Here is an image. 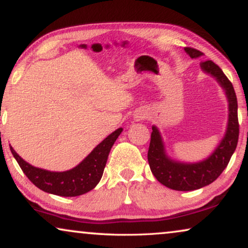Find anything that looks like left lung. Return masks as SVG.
Wrapping results in <instances>:
<instances>
[{
  "label": "left lung",
  "instance_id": "1",
  "mask_svg": "<svg viewBox=\"0 0 248 248\" xmlns=\"http://www.w3.org/2000/svg\"><path fill=\"white\" fill-rule=\"evenodd\" d=\"M185 51L191 58H199L202 52L199 50L185 48ZM204 73L216 78L224 89L228 99V123L227 130L216 150L206 160L197 163H184L171 160L167 155L160 132L152 126L151 142L148 152L150 169L156 180L168 188L178 191H191L210 185L221 174L235 152L238 142L239 124L237 116V97L232 84L222 70L211 60L200 63Z\"/></svg>",
  "mask_w": 248,
  "mask_h": 248
}]
</instances>
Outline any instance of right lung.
<instances>
[{
	"mask_svg": "<svg viewBox=\"0 0 248 248\" xmlns=\"http://www.w3.org/2000/svg\"><path fill=\"white\" fill-rule=\"evenodd\" d=\"M123 128L120 127L100 142L77 167L68 171L53 172L26 162L12 146L11 152L29 180L42 191L62 197H76L94 189L102 179L109 151Z\"/></svg>",
	"mask_w": 248,
	"mask_h": 248,
	"instance_id": "right-lung-1",
	"label": "right lung"
}]
</instances>
